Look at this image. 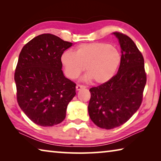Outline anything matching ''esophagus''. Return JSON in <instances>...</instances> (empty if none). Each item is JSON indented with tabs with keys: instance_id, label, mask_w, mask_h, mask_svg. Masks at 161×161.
I'll return each instance as SVG.
<instances>
[{
	"instance_id": "obj_1",
	"label": "esophagus",
	"mask_w": 161,
	"mask_h": 161,
	"mask_svg": "<svg viewBox=\"0 0 161 161\" xmlns=\"http://www.w3.org/2000/svg\"><path fill=\"white\" fill-rule=\"evenodd\" d=\"M86 86H84V85H81V84H77V86H76V89H77V90L79 91L81 89H85Z\"/></svg>"
}]
</instances>
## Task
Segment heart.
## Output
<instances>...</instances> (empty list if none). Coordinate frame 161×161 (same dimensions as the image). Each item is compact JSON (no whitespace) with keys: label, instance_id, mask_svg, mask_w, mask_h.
Instances as JSON below:
<instances>
[{"label":"heart","instance_id":"b5f03b06","mask_svg":"<svg viewBox=\"0 0 161 161\" xmlns=\"http://www.w3.org/2000/svg\"><path fill=\"white\" fill-rule=\"evenodd\" d=\"M61 62L65 74L76 79L86 70L87 80L93 79L97 84H104L115 75L121 62V54L118 49L104 42L82 44L76 48L75 53L64 51Z\"/></svg>","mask_w":161,"mask_h":161}]
</instances>
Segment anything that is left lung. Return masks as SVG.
Wrapping results in <instances>:
<instances>
[{
    "mask_svg": "<svg viewBox=\"0 0 161 161\" xmlns=\"http://www.w3.org/2000/svg\"><path fill=\"white\" fill-rule=\"evenodd\" d=\"M121 49L118 72L107 83L89 89V117L97 126L112 129L126 123L139 108L146 84L144 59L130 38L113 32Z\"/></svg>",
    "mask_w": 161,
    "mask_h": 161,
    "instance_id": "obj_1",
    "label": "left lung"
}]
</instances>
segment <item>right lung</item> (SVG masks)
Wrapping results in <instances>:
<instances>
[{
	"mask_svg": "<svg viewBox=\"0 0 161 161\" xmlns=\"http://www.w3.org/2000/svg\"><path fill=\"white\" fill-rule=\"evenodd\" d=\"M72 45L52 34L34 37L22 49L16 66L17 100L32 122L53 126L65 119L76 84L64 77L61 55Z\"/></svg>",
	"mask_w": 161,
	"mask_h": 161,
	"instance_id": "obj_1",
	"label": "right lung"
}]
</instances>
